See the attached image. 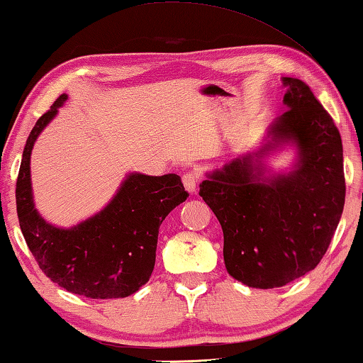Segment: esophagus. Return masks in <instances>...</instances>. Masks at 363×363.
<instances>
[{
	"label": "esophagus",
	"mask_w": 363,
	"mask_h": 363,
	"mask_svg": "<svg viewBox=\"0 0 363 363\" xmlns=\"http://www.w3.org/2000/svg\"><path fill=\"white\" fill-rule=\"evenodd\" d=\"M199 181H200V174L196 173V171H187V173L182 176L184 187H186L187 192H190V194L196 192V186H199Z\"/></svg>",
	"instance_id": "obj_1"
}]
</instances>
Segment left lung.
<instances>
[{
	"mask_svg": "<svg viewBox=\"0 0 363 363\" xmlns=\"http://www.w3.org/2000/svg\"><path fill=\"white\" fill-rule=\"evenodd\" d=\"M282 82L289 109L269 127L272 141L200 184V196L220 222L228 274L255 289L282 287L318 267L345 208L337 125L305 82ZM287 142L299 150L294 169L267 177L259 159Z\"/></svg>",
	"mask_w": 363,
	"mask_h": 363,
	"instance_id": "8db88e82",
	"label": "left lung"
}]
</instances>
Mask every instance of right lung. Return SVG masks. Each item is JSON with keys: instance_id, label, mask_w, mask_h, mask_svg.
Listing matches in <instances>:
<instances>
[{"instance_id": "1", "label": "right lung", "mask_w": 363, "mask_h": 363, "mask_svg": "<svg viewBox=\"0 0 363 363\" xmlns=\"http://www.w3.org/2000/svg\"><path fill=\"white\" fill-rule=\"evenodd\" d=\"M67 98L65 94L57 98L26 140L16 187L18 223L50 281L87 298H123L149 281L162 222L189 194L177 174L131 173L108 206L90 219L71 228L45 222L33 201L30 157L36 138Z\"/></svg>"}]
</instances>
